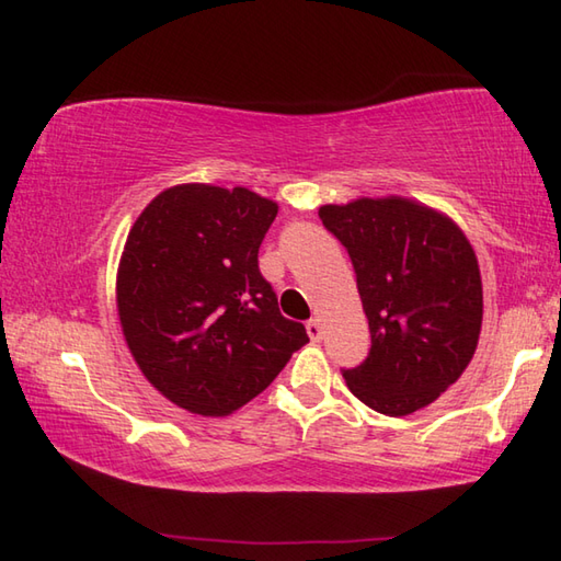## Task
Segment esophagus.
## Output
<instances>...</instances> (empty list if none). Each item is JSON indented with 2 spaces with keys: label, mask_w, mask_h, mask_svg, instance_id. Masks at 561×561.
Returning a JSON list of instances; mask_svg holds the SVG:
<instances>
[{
  "label": "esophagus",
  "mask_w": 561,
  "mask_h": 561,
  "mask_svg": "<svg viewBox=\"0 0 561 561\" xmlns=\"http://www.w3.org/2000/svg\"><path fill=\"white\" fill-rule=\"evenodd\" d=\"M307 333L311 341H321L323 339V323L319 319H309L307 321Z\"/></svg>",
  "instance_id": "obj_1"
}]
</instances>
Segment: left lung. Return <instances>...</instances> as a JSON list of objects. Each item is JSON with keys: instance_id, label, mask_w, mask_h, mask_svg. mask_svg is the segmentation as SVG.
Returning <instances> with one entry per match:
<instances>
[{"instance_id": "left-lung-1", "label": "left lung", "mask_w": 561, "mask_h": 561, "mask_svg": "<svg viewBox=\"0 0 561 561\" xmlns=\"http://www.w3.org/2000/svg\"><path fill=\"white\" fill-rule=\"evenodd\" d=\"M323 228L348 252L370 353L341 370L375 412L404 416L434 402L471 363L483 289L473 248L449 218L404 198L321 206Z\"/></svg>"}]
</instances>
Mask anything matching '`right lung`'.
<instances>
[{"mask_svg": "<svg viewBox=\"0 0 561 561\" xmlns=\"http://www.w3.org/2000/svg\"><path fill=\"white\" fill-rule=\"evenodd\" d=\"M274 218L277 203L248 188L183 183L129 230L117 274L122 331L145 378L183 410H240L309 343L260 272Z\"/></svg>", "mask_w": 561, "mask_h": 561, "instance_id": "obj_1", "label": "right lung"}]
</instances>
